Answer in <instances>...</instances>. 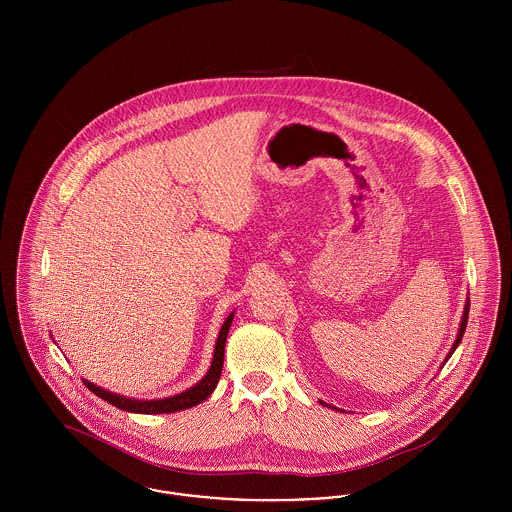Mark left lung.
Listing matches in <instances>:
<instances>
[{"label": "left lung", "instance_id": "left-lung-1", "mask_svg": "<svg viewBox=\"0 0 512 512\" xmlns=\"http://www.w3.org/2000/svg\"><path fill=\"white\" fill-rule=\"evenodd\" d=\"M467 317H469V299H467V303H465V311H463V317H461V323H459L457 339H455V343H453V347H451L449 355L445 357V363H447V359L453 355V351L459 347V343H461V339H463V333H465V327H467ZM321 404H323V406H329V404H325V402H321ZM329 408H333V406H329Z\"/></svg>", "mask_w": 512, "mask_h": 512}]
</instances>
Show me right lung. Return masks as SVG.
Segmentation results:
<instances>
[{
  "instance_id": "1",
  "label": "right lung",
  "mask_w": 512,
  "mask_h": 512,
  "mask_svg": "<svg viewBox=\"0 0 512 512\" xmlns=\"http://www.w3.org/2000/svg\"><path fill=\"white\" fill-rule=\"evenodd\" d=\"M232 317H234V313H230L226 317V321L222 323V327H220L219 339H217V345H215V355H213L211 368L207 370V374L195 386H191L189 390H185L181 394H175V396H169V398H161V400H136V398H126V396L114 394L110 390H104V388L92 384L90 380H84V386L90 392H94L98 398H102L108 404H112V406H116L120 410H126V412H136V414H171V412H181V410L193 408V406L201 404L203 400H207L213 394V390L217 388V384H219L222 363H224V343H226V335H228Z\"/></svg>"
}]
</instances>
